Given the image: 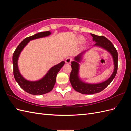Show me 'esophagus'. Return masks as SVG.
Listing matches in <instances>:
<instances>
[{
  "label": "esophagus",
  "instance_id": "obj_1",
  "mask_svg": "<svg viewBox=\"0 0 131 131\" xmlns=\"http://www.w3.org/2000/svg\"><path fill=\"white\" fill-rule=\"evenodd\" d=\"M72 58L68 57V58H67L66 59V63H67V64H69V63H70V62H72Z\"/></svg>",
  "mask_w": 131,
  "mask_h": 131
}]
</instances>
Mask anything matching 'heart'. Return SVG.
<instances>
[{"label":"heart","mask_w":131,"mask_h":131,"mask_svg":"<svg viewBox=\"0 0 131 131\" xmlns=\"http://www.w3.org/2000/svg\"><path fill=\"white\" fill-rule=\"evenodd\" d=\"M80 39H81V41H82V40H83V39H82V38H80Z\"/></svg>","instance_id":"heart-1"}]
</instances>
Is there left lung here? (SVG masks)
<instances>
[{"label":"left lung","instance_id":"1","mask_svg":"<svg viewBox=\"0 0 131 131\" xmlns=\"http://www.w3.org/2000/svg\"><path fill=\"white\" fill-rule=\"evenodd\" d=\"M93 37V41L96 42L93 45L101 47L106 50L112 55L114 62V70L111 76L106 80L99 84H89L81 80L79 77V67L80 63L85 53L89 49L83 51L74 58V61L71 63L72 72L70 74L69 80L73 89L77 92L84 94H92L101 92L108 86L114 79L117 71L118 54L115 47L108 39L104 36H99L90 33Z\"/></svg>","mask_w":131,"mask_h":131}]
</instances>
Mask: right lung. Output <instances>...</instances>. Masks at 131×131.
Segmentation results:
<instances>
[{"mask_svg":"<svg viewBox=\"0 0 131 131\" xmlns=\"http://www.w3.org/2000/svg\"><path fill=\"white\" fill-rule=\"evenodd\" d=\"M51 34V32L49 31H43L25 38L18 45L13 53V72L15 80L23 90L31 94L42 95L50 92L53 89L56 82L57 74L62 67L64 65L65 62L62 61L59 64L51 67L45 76L40 80L29 81L26 79L21 74L18 69V59L22 51L30 41L47 37Z\"/></svg>","mask_w":131,"mask_h":131,"instance_id":"add662e5","label":"right lung"}]
</instances>
